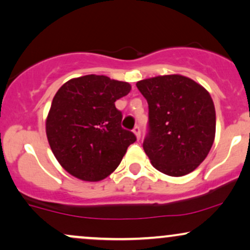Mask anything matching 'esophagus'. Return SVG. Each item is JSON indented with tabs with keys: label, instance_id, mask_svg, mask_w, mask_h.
Listing matches in <instances>:
<instances>
[{
	"label": "esophagus",
	"instance_id": "esophagus-1",
	"mask_svg": "<svg viewBox=\"0 0 250 250\" xmlns=\"http://www.w3.org/2000/svg\"><path fill=\"white\" fill-rule=\"evenodd\" d=\"M133 131H134V134L136 135L137 140H140V138H141V128H140V125H136V127L133 129Z\"/></svg>",
	"mask_w": 250,
	"mask_h": 250
}]
</instances>
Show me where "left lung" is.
<instances>
[{
	"mask_svg": "<svg viewBox=\"0 0 250 250\" xmlns=\"http://www.w3.org/2000/svg\"><path fill=\"white\" fill-rule=\"evenodd\" d=\"M136 86L149 106L143 149L151 164L167 176L192 172L214 142L215 108L209 93L179 74L144 79Z\"/></svg>",
	"mask_w": 250,
	"mask_h": 250,
	"instance_id": "obj_1",
	"label": "left lung"
}]
</instances>
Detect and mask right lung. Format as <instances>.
<instances>
[{
    "label": "right lung",
    "mask_w": 250,
    "mask_h": 250,
    "mask_svg": "<svg viewBox=\"0 0 250 250\" xmlns=\"http://www.w3.org/2000/svg\"><path fill=\"white\" fill-rule=\"evenodd\" d=\"M130 89L125 81L89 74L68 80L56 93L46 136L57 161L72 176L99 182L121 163L136 136L121 127L115 101Z\"/></svg>",
    "instance_id": "right-lung-1"
}]
</instances>
